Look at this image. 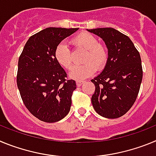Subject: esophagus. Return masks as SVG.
<instances>
[{
  "label": "esophagus",
  "instance_id": "esophagus-1",
  "mask_svg": "<svg viewBox=\"0 0 156 156\" xmlns=\"http://www.w3.org/2000/svg\"><path fill=\"white\" fill-rule=\"evenodd\" d=\"M83 81H76V86L77 87H80L81 85L83 84Z\"/></svg>",
  "mask_w": 156,
  "mask_h": 156
}]
</instances>
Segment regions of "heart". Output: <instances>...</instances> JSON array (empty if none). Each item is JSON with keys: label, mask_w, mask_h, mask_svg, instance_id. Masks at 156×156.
<instances>
[{"label": "heart", "mask_w": 156, "mask_h": 156, "mask_svg": "<svg viewBox=\"0 0 156 156\" xmlns=\"http://www.w3.org/2000/svg\"><path fill=\"white\" fill-rule=\"evenodd\" d=\"M71 43L76 48L87 50L83 65L73 66L69 75L71 79L81 81L93 75L98 69H102L107 61V54L98 40L88 33H82L73 39ZM55 58L60 66L65 69H69L72 65V54L69 48L66 43H60L55 51Z\"/></svg>", "instance_id": "b5f03b06"}]
</instances>
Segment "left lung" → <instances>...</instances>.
Returning <instances> with one entry per match:
<instances>
[{
  "label": "left lung",
  "instance_id": "8db88e82",
  "mask_svg": "<svg viewBox=\"0 0 156 156\" xmlns=\"http://www.w3.org/2000/svg\"><path fill=\"white\" fill-rule=\"evenodd\" d=\"M87 30L101 38L108 49L104 69L91 80L92 105L101 116L116 119L129 111L138 94L143 76L140 54L131 40L115 29Z\"/></svg>",
  "mask_w": 156,
  "mask_h": 156
}]
</instances>
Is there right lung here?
<instances>
[{
	"instance_id": "1",
	"label": "right lung",
	"mask_w": 156,
	"mask_h": 156,
	"mask_svg": "<svg viewBox=\"0 0 156 156\" xmlns=\"http://www.w3.org/2000/svg\"><path fill=\"white\" fill-rule=\"evenodd\" d=\"M78 28L49 27L29 38L19 58L17 85L27 109L37 119L55 122L67 115L75 80L56 61L55 51Z\"/></svg>"
}]
</instances>
